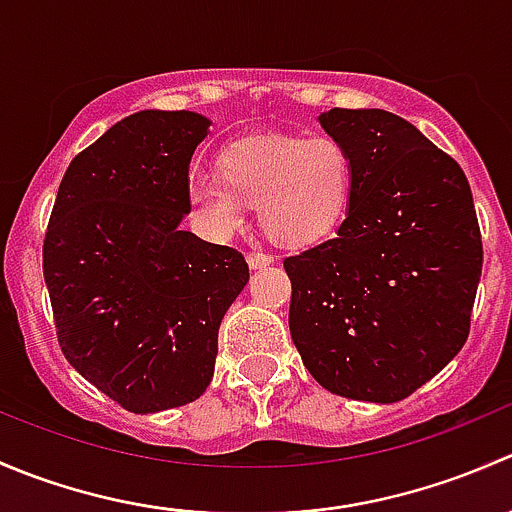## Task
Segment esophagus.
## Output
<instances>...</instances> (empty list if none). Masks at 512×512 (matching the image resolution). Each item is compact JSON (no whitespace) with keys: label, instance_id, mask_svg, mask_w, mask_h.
I'll return each mask as SVG.
<instances>
[{"label":"esophagus","instance_id":"1","mask_svg":"<svg viewBox=\"0 0 512 512\" xmlns=\"http://www.w3.org/2000/svg\"><path fill=\"white\" fill-rule=\"evenodd\" d=\"M275 262V257L265 255V252H255V255H247V265L250 270H262V267H270Z\"/></svg>","mask_w":512,"mask_h":512}]
</instances>
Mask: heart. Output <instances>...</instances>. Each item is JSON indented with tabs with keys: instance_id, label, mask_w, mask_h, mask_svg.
I'll return each mask as SVG.
<instances>
[{
	"instance_id": "1",
	"label": "heart",
	"mask_w": 512,
	"mask_h": 512,
	"mask_svg": "<svg viewBox=\"0 0 512 512\" xmlns=\"http://www.w3.org/2000/svg\"><path fill=\"white\" fill-rule=\"evenodd\" d=\"M218 173L188 185L190 210L213 237H230L257 208L265 235L299 250L332 237L352 205V156L332 136L240 138L220 151Z\"/></svg>"
}]
</instances>
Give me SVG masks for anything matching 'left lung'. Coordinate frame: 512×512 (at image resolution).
Masks as SVG:
<instances>
[{"label":"left lung","instance_id":"1","mask_svg":"<svg viewBox=\"0 0 512 512\" xmlns=\"http://www.w3.org/2000/svg\"><path fill=\"white\" fill-rule=\"evenodd\" d=\"M317 121L347 146L354 195L337 237L285 260L289 332L324 389L394 404L468 339L483 270L471 185L394 113L332 108Z\"/></svg>","mask_w":512,"mask_h":512}]
</instances>
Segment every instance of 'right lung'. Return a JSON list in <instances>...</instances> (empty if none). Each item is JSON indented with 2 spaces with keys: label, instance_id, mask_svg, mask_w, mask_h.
I'll list each match as a JSON object with an SVG mask.
<instances>
[{
  "label": "right lung",
  "instance_id": "1",
  "mask_svg": "<svg viewBox=\"0 0 512 512\" xmlns=\"http://www.w3.org/2000/svg\"><path fill=\"white\" fill-rule=\"evenodd\" d=\"M195 111H138L71 160L44 240L66 361L133 414L185 406L215 371L245 257L183 230L188 170L210 133Z\"/></svg>",
  "mask_w": 512,
  "mask_h": 512
}]
</instances>
